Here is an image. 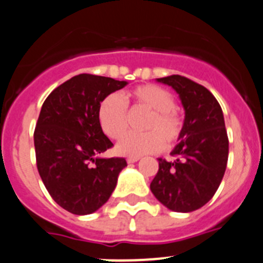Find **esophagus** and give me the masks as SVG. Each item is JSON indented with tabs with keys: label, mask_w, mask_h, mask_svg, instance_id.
Instances as JSON below:
<instances>
[{
	"label": "esophagus",
	"mask_w": 263,
	"mask_h": 263,
	"mask_svg": "<svg viewBox=\"0 0 263 263\" xmlns=\"http://www.w3.org/2000/svg\"><path fill=\"white\" fill-rule=\"evenodd\" d=\"M138 160H139L138 156H129L126 159V161L129 162V164H132V162H136V161H138Z\"/></svg>",
	"instance_id": "1"
}]
</instances>
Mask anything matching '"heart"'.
<instances>
[{
    "label": "heart",
    "instance_id": "b5f03b06",
    "mask_svg": "<svg viewBox=\"0 0 263 263\" xmlns=\"http://www.w3.org/2000/svg\"><path fill=\"white\" fill-rule=\"evenodd\" d=\"M149 109L143 122L148 132L126 134L117 144V152L127 156L156 154L166 146L178 143L184 130L183 117L176 109L177 102L169 90L152 84L139 85L121 97L109 94L98 106V122L102 132L111 139H120L129 127V111Z\"/></svg>",
    "mask_w": 263,
    "mask_h": 263
}]
</instances>
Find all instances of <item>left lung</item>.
<instances>
[{
	"mask_svg": "<svg viewBox=\"0 0 263 263\" xmlns=\"http://www.w3.org/2000/svg\"><path fill=\"white\" fill-rule=\"evenodd\" d=\"M179 94L186 111L181 142L172 152L174 161L159 159V171L151 191L174 212L196 211L205 205L221 184L229 159L222 108L206 87L179 74L157 79Z\"/></svg>",
	"mask_w": 263,
	"mask_h": 263,
	"instance_id": "left-lung-1",
	"label": "left lung"
}]
</instances>
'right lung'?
<instances>
[{
    "mask_svg": "<svg viewBox=\"0 0 263 263\" xmlns=\"http://www.w3.org/2000/svg\"><path fill=\"white\" fill-rule=\"evenodd\" d=\"M125 81L81 73L55 87L45 99L34 129L40 177L50 196L69 213L90 214L109 199L124 157L101 159L114 147L98 122V106Z\"/></svg>",
    "mask_w": 263,
    "mask_h": 263,
    "instance_id": "1",
    "label": "right lung"
}]
</instances>
